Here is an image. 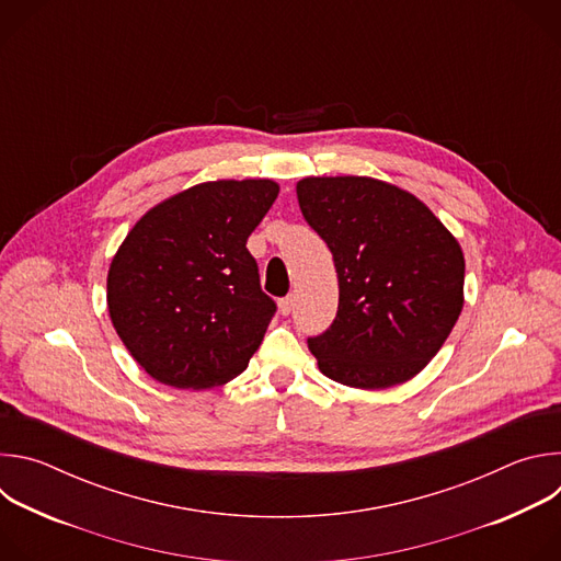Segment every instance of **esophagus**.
Returning <instances> with one entry per match:
<instances>
[{
  "mask_svg": "<svg viewBox=\"0 0 561 561\" xmlns=\"http://www.w3.org/2000/svg\"><path fill=\"white\" fill-rule=\"evenodd\" d=\"M293 295H286L284 299H279V310H282V314H290V310H293Z\"/></svg>",
  "mask_w": 561,
  "mask_h": 561,
  "instance_id": "obj_1",
  "label": "esophagus"
}]
</instances>
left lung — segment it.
<instances>
[{
	"mask_svg": "<svg viewBox=\"0 0 561 561\" xmlns=\"http://www.w3.org/2000/svg\"><path fill=\"white\" fill-rule=\"evenodd\" d=\"M297 202L340 279L333 324L308 337L319 370L353 388L415 377L463 306L457 239L415 195L370 178H306Z\"/></svg>",
	"mask_w": 561,
	"mask_h": 561,
	"instance_id": "obj_1",
	"label": "left lung"
}]
</instances>
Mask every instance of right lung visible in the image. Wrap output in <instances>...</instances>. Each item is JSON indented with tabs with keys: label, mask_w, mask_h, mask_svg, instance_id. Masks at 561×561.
Here are the masks:
<instances>
[{
	"label": "right lung",
	"mask_w": 561,
	"mask_h": 561,
	"mask_svg": "<svg viewBox=\"0 0 561 561\" xmlns=\"http://www.w3.org/2000/svg\"><path fill=\"white\" fill-rule=\"evenodd\" d=\"M277 195L271 180L197 184L126 234L108 271V312L152 379L202 390L247 370L277 310L247 242Z\"/></svg>",
	"instance_id": "right-lung-1"
}]
</instances>
